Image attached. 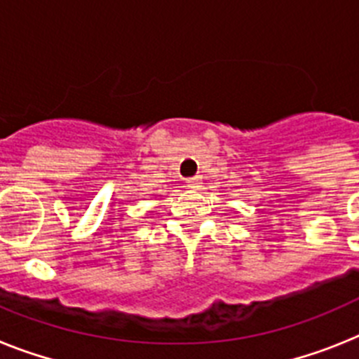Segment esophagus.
<instances>
[{
	"mask_svg": "<svg viewBox=\"0 0 359 359\" xmlns=\"http://www.w3.org/2000/svg\"><path fill=\"white\" fill-rule=\"evenodd\" d=\"M201 184H203V179H201V177H191V179L186 180V186H188L189 189H198Z\"/></svg>",
	"mask_w": 359,
	"mask_h": 359,
	"instance_id": "34e87169",
	"label": "esophagus"
}]
</instances>
